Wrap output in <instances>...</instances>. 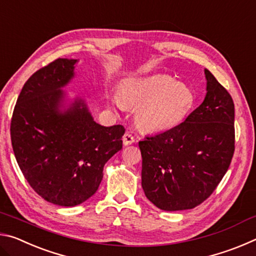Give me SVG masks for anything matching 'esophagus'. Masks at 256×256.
<instances>
[{"label": "esophagus", "instance_id": "esophagus-1", "mask_svg": "<svg viewBox=\"0 0 256 256\" xmlns=\"http://www.w3.org/2000/svg\"><path fill=\"white\" fill-rule=\"evenodd\" d=\"M136 141V138H134V136H132L131 133H128V132H126L123 136V144H124V146H128V144H133V142Z\"/></svg>", "mask_w": 256, "mask_h": 256}]
</instances>
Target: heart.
Instances as JSON below:
<instances>
[{
	"label": "heart",
	"instance_id": "heart-1",
	"mask_svg": "<svg viewBox=\"0 0 256 256\" xmlns=\"http://www.w3.org/2000/svg\"><path fill=\"white\" fill-rule=\"evenodd\" d=\"M125 106L138 107L136 122L150 132L167 131L183 123L196 104L188 84L166 74L134 78L120 86V99Z\"/></svg>",
	"mask_w": 256,
	"mask_h": 256
}]
</instances>
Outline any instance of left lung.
<instances>
[{
  "label": "left lung",
  "instance_id": "8db88e82",
  "mask_svg": "<svg viewBox=\"0 0 256 256\" xmlns=\"http://www.w3.org/2000/svg\"><path fill=\"white\" fill-rule=\"evenodd\" d=\"M203 102L176 128L138 142L142 188L159 209H193L209 198L228 170L235 151L232 98L204 70Z\"/></svg>",
  "mask_w": 256,
  "mask_h": 256
}]
</instances>
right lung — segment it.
I'll return each mask as SVG.
<instances>
[{
	"label": "right lung",
	"instance_id": "right-lung-1",
	"mask_svg": "<svg viewBox=\"0 0 256 256\" xmlns=\"http://www.w3.org/2000/svg\"><path fill=\"white\" fill-rule=\"evenodd\" d=\"M76 60L58 58L29 78L11 118L16 162L32 188L45 201L74 206L97 192L105 164L122 149L123 125L102 126L76 99L58 107L60 88L74 76Z\"/></svg>",
	"mask_w": 256,
	"mask_h": 256
}]
</instances>
